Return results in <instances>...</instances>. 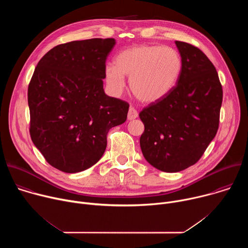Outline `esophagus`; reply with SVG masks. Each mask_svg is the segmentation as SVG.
Here are the masks:
<instances>
[{
  "instance_id": "34e87169",
  "label": "esophagus",
  "mask_w": 248,
  "mask_h": 248,
  "mask_svg": "<svg viewBox=\"0 0 248 248\" xmlns=\"http://www.w3.org/2000/svg\"><path fill=\"white\" fill-rule=\"evenodd\" d=\"M137 117H138V113H137V111H136L134 108L130 107V108H129V110H128V113H127V120L131 121V120L136 119Z\"/></svg>"
}]
</instances>
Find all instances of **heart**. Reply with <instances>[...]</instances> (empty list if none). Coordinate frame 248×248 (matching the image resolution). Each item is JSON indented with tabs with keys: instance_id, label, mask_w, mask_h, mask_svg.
I'll return each mask as SVG.
<instances>
[{
	"instance_id": "obj_1",
	"label": "heart",
	"mask_w": 248,
	"mask_h": 248,
	"mask_svg": "<svg viewBox=\"0 0 248 248\" xmlns=\"http://www.w3.org/2000/svg\"><path fill=\"white\" fill-rule=\"evenodd\" d=\"M180 52L168 46L135 45L121 51L115 64L105 66V80L110 91L119 95L124 88V77L136 98L154 103L166 97L178 82L183 70Z\"/></svg>"
}]
</instances>
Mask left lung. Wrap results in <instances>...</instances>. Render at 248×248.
<instances>
[{"label":"left lung","instance_id":"1","mask_svg":"<svg viewBox=\"0 0 248 248\" xmlns=\"http://www.w3.org/2000/svg\"><path fill=\"white\" fill-rule=\"evenodd\" d=\"M184 65L172 90L139 113L140 148L154 168L176 172L194 165L214 139L223 89L218 73L198 48L175 41Z\"/></svg>","mask_w":248,"mask_h":248}]
</instances>
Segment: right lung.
Listing matches in <instances>:
<instances>
[{
  "label": "right lung",
  "mask_w": 248,
  "mask_h": 248,
  "mask_svg": "<svg viewBox=\"0 0 248 248\" xmlns=\"http://www.w3.org/2000/svg\"><path fill=\"white\" fill-rule=\"evenodd\" d=\"M114 38L61 44L37 63L28 86L30 136L54 168L68 173L95 165L109 130L126 121L128 103L105 93Z\"/></svg>",
  "instance_id": "obj_1"
}]
</instances>
